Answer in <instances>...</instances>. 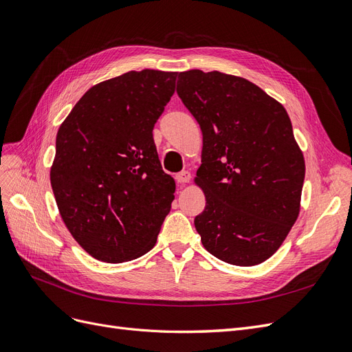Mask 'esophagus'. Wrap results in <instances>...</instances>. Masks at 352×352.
<instances>
[{"mask_svg":"<svg viewBox=\"0 0 352 352\" xmlns=\"http://www.w3.org/2000/svg\"><path fill=\"white\" fill-rule=\"evenodd\" d=\"M190 178H191V175H190V173H188V171L179 173V174H177V177H175L177 183H178L179 186H184V184H187L188 181H190Z\"/></svg>","mask_w":352,"mask_h":352,"instance_id":"obj_1","label":"esophagus"}]
</instances>
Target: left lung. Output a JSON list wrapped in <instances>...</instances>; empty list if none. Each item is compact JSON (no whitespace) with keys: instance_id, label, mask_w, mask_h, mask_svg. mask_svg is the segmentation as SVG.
Listing matches in <instances>:
<instances>
[{"instance_id":"1","label":"left lung","mask_w":352,"mask_h":352,"mask_svg":"<svg viewBox=\"0 0 352 352\" xmlns=\"http://www.w3.org/2000/svg\"><path fill=\"white\" fill-rule=\"evenodd\" d=\"M177 94L203 135L195 177L206 197L195 219L203 247L235 266L263 263L301 208L305 162L288 112L257 85L221 72L179 73Z\"/></svg>"}]
</instances>
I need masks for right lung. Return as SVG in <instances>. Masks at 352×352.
<instances>
[{"label":"right lung","mask_w":352,"mask_h":352,"mask_svg":"<svg viewBox=\"0 0 352 352\" xmlns=\"http://www.w3.org/2000/svg\"><path fill=\"white\" fill-rule=\"evenodd\" d=\"M175 72H129L90 87L56 133L50 178L61 218L86 253L122 263L151 252L175 181L152 130L175 92Z\"/></svg>","instance_id":"add662e5"}]
</instances>
